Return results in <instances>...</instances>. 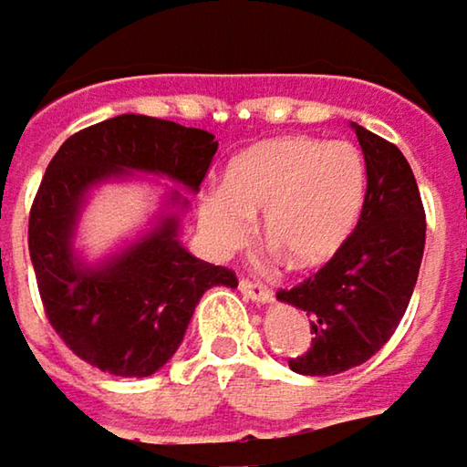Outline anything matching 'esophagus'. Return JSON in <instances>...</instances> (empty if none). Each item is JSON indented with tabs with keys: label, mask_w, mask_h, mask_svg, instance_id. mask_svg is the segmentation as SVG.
I'll use <instances>...</instances> for the list:
<instances>
[{
	"label": "esophagus",
	"mask_w": 467,
	"mask_h": 467,
	"mask_svg": "<svg viewBox=\"0 0 467 467\" xmlns=\"http://www.w3.org/2000/svg\"><path fill=\"white\" fill-rule=\"evenodd\" d=\"M237 288H240V294H243L245 299L259 302V305H270V302L275 299V296H273V291H270L267 285L254 283V280H240V283H237Z\"/></svg>",
	"instance_id": "esophagus-1"
}]
</instances>
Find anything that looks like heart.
Instances as JSON below:
<instances>
[{
  "instance_id": "b5f03b06",
  "label": "heart",
  "mask_w": 467,
  "mask_h": 467,
  "mask_svg": "<svg viewBox=\"0 0 467 467\" xmlns=\"http://www.w3.org/2000/svg\"><path fill=\"white\" fill-rule=\"evenodd\" d=\"M366 160L348 141L323 144L283 136L243 149L224 171V187L197 200V224L208 248H240L262 213V233L291 267L331 262L356 233L366 205Z\"/></svg>"
}]
</instances>
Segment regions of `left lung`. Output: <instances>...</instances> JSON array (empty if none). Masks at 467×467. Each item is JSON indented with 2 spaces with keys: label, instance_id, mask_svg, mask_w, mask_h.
<instances>
[{
  "label": "left lung",
  "instance_id": "left-lung-1",
  "mask_svg": "<svg viewBox=\"0 0 467 467\" xmlns=\"http://www.w3.org/2000/svg\"><path fill=\"white\" fill-rule=\"evenodd\" d=\"M366 160V205L342 251L277 299L310 318V350L288 360L305 377H331L371 358L396 331L417 285L425 211L414 173L390 141L350 122Z\"/></svg>",
  "mask_w": 467,
  "mask_h": 467
}]
</instances>
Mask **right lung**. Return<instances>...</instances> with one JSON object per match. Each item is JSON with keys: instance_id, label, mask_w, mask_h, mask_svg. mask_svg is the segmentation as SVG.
<instances>
[{"instance_id": "1", "label": "right lung", "mask_w": 467, "mask_h": 467, "mask_svg": "<svg viewBox=\"0 0 467 467\" xmlns=\"http://www.w3.org/2000/svg\"><path fill=\"white\" fill-rule=\"evenodd\" d=\"M216 147L200 128L119 114L74 133L50 160L28 216V254L53 328L90 366L114 377L160 371L202 294L237 285L227 267L197 259L179 240L190 197L175 188L197 194ZM147 175L177 186L163 188L144 231L90 260L76 237L92 194Z\"/></svg>"}]
</instances>
